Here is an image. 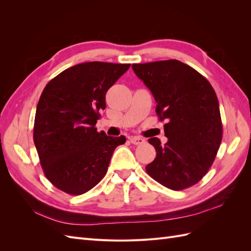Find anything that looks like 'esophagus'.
<instances>
[{
    "label": "esophagus",
    "mask_w": 251,
    "mask_h": 251,
    "mask_svg": "<svg viewBox=\"0 0 251 251\" xmlns=\"http://www.w3.org/2000/svg\"><path fill=\"white\" fill-rule=\"evenodd\" d=\"M130 141H131V143H133V144H136V146H137V144H142V143H144V140L143 138H141V137H137V136H134V137H131L130 138Z\"/></svg>",
    "instance_id": "esophagus-1"
}]
</instances>
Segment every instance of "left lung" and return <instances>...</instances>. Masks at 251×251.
<instances>
[{"label":"left lung","instance_id":"8db88e82","mask_svg":"<svg viewBox=\"0 0 251 251\" xmlns=\"http://www.w3.org/2000/svg\"><path fill=\"white\" fill-rule=\"evenodd\" d=\"M157 102L159 120H165L168 142L150 138L156 158L146 166L150 176L173 191L195 185L214 163L222 140L219 101L209 81L177 59L133 64Z\"/></svg>","mask_w":251,"mask_h":251}]
</instances>
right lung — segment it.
Wrapping results in <instances>:
<instances>
[{"instance_id":"right-lung-1","label":"right lung","mask_w":251,"mask_h":251,"mask_svg":"<svg viewBox=\"0 0 251 251\" xmlns=\"http://www.w3.org/2000/svg\"><path fill=\"white\" fill-rule=\"evenodd\" d=\"M130 64L90 62L68 68L45 87L37 103L33 141L45 176L60 191L78 196L107 174L124 135L111 137L95 125L105 93Z\"/></svg>"}]
</instances>
